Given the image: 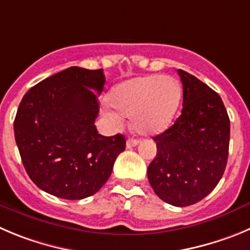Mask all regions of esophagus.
<instances>
[{"instance_id": "obj_1", "label": "esophagus", "mask_w": 250, "mask_h": 250, "mask_svg": "<svg viewBox=\"0 0 250 250\" xmlns=\"http://www.w3.org/2000/svg\"><path fill=\"white\" fill-rule=\"evenodd\" d=\"M137 144H138V141H137V139L128 138L127 139V143H125V146H127L128 149H130V148H133V146H136Z\"/></svg>"}]
</instances>
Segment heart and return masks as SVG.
I'll return each instance as SVG.
<instances>
[{
  "label": "heart",
  "mask_w": 250,
  "mask_h": 250,
  "mask_svg": "<svg viewBox=\"0 0 250 250\" xmlns=\"http://www.w3.org/2000/svg\"><path fill=\"white\" fill-rule=\"evenodd\" d=\"M110 104L104 113L120 122L132 117L134 130L141 134H159L170 127L181 101V87L172 78L149 75L125 81L112 88Z\"/></svg>",
  "instance_id": "b5f03b06"
}]
</instances>
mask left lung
Wrapping results in <instances>:
<instances>
[{
	"label": "left lung",
	"instance_id": "1",
	"mask_svg": "<svg viewBox=\"0 0 250 250\" xmlns=\"http://www.w3.org/2000/svg\"><path fill=\"white\" fill-rule=\"evenodd\" d=\"M183 111L174 125L153 137L157 155L148 180L158 197L185 207L205 199L220 183L229 148V117L222 99L184 70Z\"/></svg>",
	"mask_w": 250,
	"mask_h": 250
}]
</instances>
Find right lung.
<instances>
[{
  "label": "right lung",
  "instance_id": "add662e5",
  "mask_svg": "<svg viewBox=\"0 0 250 250\" xmlns=\"http://www.w3.org/2000/svg\"><path fill=\"white\" fill-rule=\"evenodd\" d=\"M104 81V69L71 66L23 96L16 143L28 176L45 192L65 200L92 196L125 149V136L104 137L95 125Z\"/></svg>",
  "mask_w": 250,
  "mask_h": 250
}]
</instances>
